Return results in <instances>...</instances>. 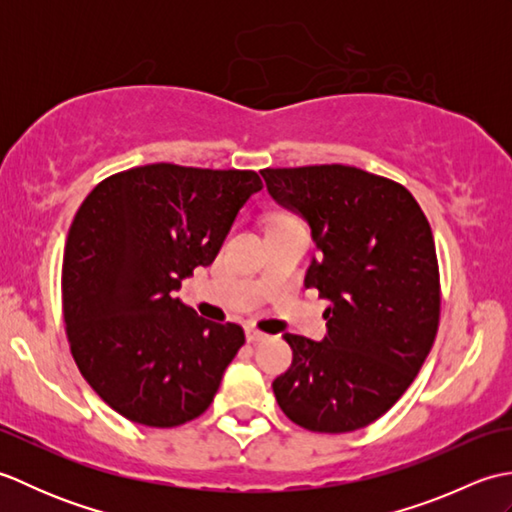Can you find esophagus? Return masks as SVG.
Here are the masks:
<instances>
[{"mask_svg": "<svg viewBox=\"0 0 512 512\" xmlns=\"http://www.w3.org/2000/svg\"><path fill=\"white\" fill-rule=\"evenodd\" d=\"M246 339H248V343H262L268 339V334L259 332L255 328H246Z\"/></svg>", "mask_w": 512, "mask_h": 512, "instance_id": "1", "label": "esophagus"}]
</instances>
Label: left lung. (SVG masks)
I'll return each instance as SVG.
<instances>
[{"mask_svg":"<svg viewBox=\"0 0 512 512\" xmlns=\"http://www.w3.org/2000/svg\"><path fill=\"white\" fill-rule=\"evenodd\" d=\"M279 206L308 222L319 255L306 288L330 301L328 334H284L292 365L275 378L281 411L299 427H367L405 394L440 321L431 226L402 184L356 167L264 169Z\"/></svg>","mask_w":512,"mask_h":512,"instance_id":"8db88e82","label":"left lung"}]
</instances>
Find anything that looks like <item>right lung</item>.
<instances>
[{
    "label": "right lung",
    "instance_id": "1",
    "mask_svg": "<svg viewBox=\"0 0 512 512\" xmlns=\"http://www.w3.org/2000/svg\"><path fill=\"white\" fill-rule=\"evenodd\" d=\"M257 191L255 171L156 162L103 180L76 211L63 253L65 332L83 378L127 420L178 427L213 402L244 330L198 317L176 292L213 264Z\"/></svg>",
    "mask_w": 512,
    "mask_h": 512
}]
</instances>
